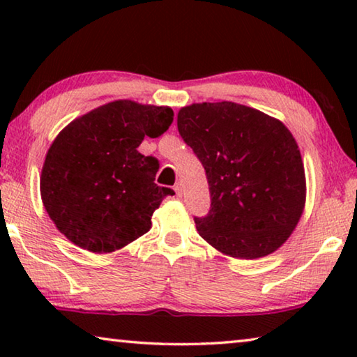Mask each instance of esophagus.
Here are the masks:
<instances>
[{
	"mask_svg": "<svg viewBox=\"0 0 357 357\" xmlns=\"http://www.w3.org/2000/svg\"><path fill=\"white\" fill-rule=\"evenodd\" d=\"M174 192H176L178 197H183V184L178 183L176 185H174Z\"/></svg>",
	"mask_w": 357,
	"mask_h": 357,
	"instance_id": "obj_1",
	"label": "esophagus"
}]
</instances>
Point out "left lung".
Wrapping results in <instances>:
<instances>
[{
  "instance_id": "8db88e82",
  "label": "left lung",
  "mask_w": 357,
  "mask_h": 357,
  "mask_svg": "<svg viewBox=\"0 0 357 357\" xmlns=\"http://www.w3.org/2000/svg\"><path fill=\"white\" fill-rule=\"evenodd\" d=\"M178 130L206 172L211 209L197 231L225 255L255 259L298 225L305 174L298 143L279 119L234 102L181 108Z\"/></svg>"
}]
</instances>
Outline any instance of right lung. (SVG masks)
<instances>
[{"label": "right lung", "mask_w": 357, "mask_h": 357, "mask_svg": "<svg viewBox=\"0 0 357 357\" xmlns=\"http://www.w3.org/2000/svg\"><path fill=\"white\" fill-rule=\"evenodd\" d=\"M173 116L170 107L114 100L59 132L42 167L40 195L66 238L108 253L149 231L154 211L174 192L154 183L159 160L137 148L167 132Z\"/></svg>", "instance_id": "right-lung-1"}]
</instances>
